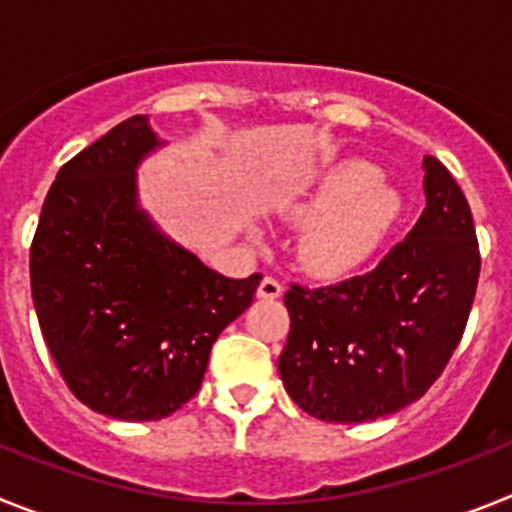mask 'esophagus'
Instances as JSON below:
<instances>
[{"mask_svg":"<svg viewBox=\"0 0 512 512\" xmlns=\"http://www.w3.org/2000/svg\"><path fill=\"white\" fill-rule=\"evenodd\" d=\"M282 292H284V287H282V282H279V279L264 277V279H261L259 292H256V295H259L261 300H277V297H282Z\"/></svg>","mask_w":512,"mask_h":512,"instance_id":"obj_1","label":"esophagus"}]
</instances>
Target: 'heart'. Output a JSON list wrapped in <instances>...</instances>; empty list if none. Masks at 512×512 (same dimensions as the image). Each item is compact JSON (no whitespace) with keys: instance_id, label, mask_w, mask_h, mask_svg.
<instances>
[{"instance_id":"b5f03b06","label":"heart","mask_w":512,"mask_h":512,"mask_svg":"<svg viewBox=\"0 0 512 512\" xmlns=\"http://www.w3.org/2000/svg\"><path fill=\"white\" fill-rule=\"evenodd\" d=\"M397 210L395 194L379 184V171L364 161H348L330 171L318 189L292 207L302 233V261L318 274L354 269L377 246Z\"/></svg>"}]
</instances>
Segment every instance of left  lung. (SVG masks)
<instances>
[{
  "label": "left lung",
  "mask_w": 512,
  "mask_h": 512,
  "mask_svg": "<svg viewBox=\"0 0 512 512\" xmlns=\"http://www.w3.org/2000/svg\"><path fill=\"white\" fill-rule=\"evenodd\" d=\"M423 169V215L372 271L284 295L279 377L312 418L397 413L428 392L464 336L479 279L472 210L438 158L425 156Z\"/></svg>",
  "instance_id": "obj_1"
}]
</instances>
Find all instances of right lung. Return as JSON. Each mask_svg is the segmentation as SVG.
Masks as SVG:
<instances>
[{
	"label": "right lung",
	"instance_id": "1",
	"mask_svg": "<svg viewBox=\"0 0 512 512\" xmlns=\"http://www.w3.org/2000/svg\"><path fill=\"white\" fill-rule=\"evenodd\" d=\"M161 146L133 115L58 171L30 246L38 323L63 382L117 420H161L200 390L210 348L253 302L261 274L230 279L169 241L135 197Z\"/></svg>",
	"mask_w": 512,
	"mask_h": 512
}]
</instances>
